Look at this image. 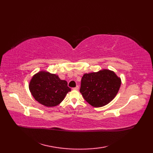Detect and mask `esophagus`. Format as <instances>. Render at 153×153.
Segmentation results:
<instances>
[{
	"mask_svg": "<svg viewBox=\"0 0 153 153\" xmlns=\"http://www.w3.org/2000/svg\"><path fill=\"white\" fill-rule=\"evenodd\" d=\"M78 89H79V86H78V85H76L75 87H73V90H78Z\"/></svg>",
	"mask_w": 153,
	"mask_h": 153,
	"instance_id": "34e87169",
	"label": "esophagus"
}]
</instances>
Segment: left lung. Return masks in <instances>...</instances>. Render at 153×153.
<instances>
[{
  "instance_id": "8db88e82",
  "label": "left lung",
  "mask_w": 153,
  "mask_h": 153,
  "mask_svg": "<svg viewBox=\"0 0 153 153\" xmlns=\"http://www.w3.org/2000/svg\"><path fill=\"white\" fill-rule=\"evenodd\" d=\"M121 84V78L114 71L103 69L84 74L81 80L80 92L91 105L101 107L115 98Z\"/></svg>"
}]
</instances>
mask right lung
<instances>
[{"label":"right lung","mask_w":153,"mask_h":153,"mask_svg":"<svg viewBox=\"0 0 153 153\" xmlns=\"http://www.w3.org/2000/svg\"><path fill=\"white\" fill-rule=\"evenodd\" d=\"M29 87L34 99L49 107L61 103L68 92L71 91L66 80H61L55 74L43 71L32 76Z\"/></svg>","instance_id":"obj_1"}]
</instances>
